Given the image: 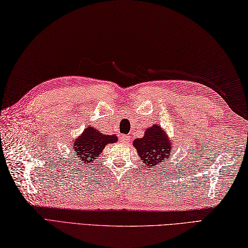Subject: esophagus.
I'll list each match as a JSON object with an SVG mask.
<instances>
[{
    "mask_svg": "<svg viewBox=\"0 0 248 248\" xmlns=\"http://www.w3.org/2000/svg\"><path fill=\"white\" fill-rule=\"evenodd\" d=\"M120 141L123 144H128L129 141H130V138L128 135H121L120 136Z\"/></svg>",
    "mask_w": 248,
    "mask_h": 248,
    "instance_id": "esophagus-1",
    "label": "esophagus"
}]
</instances>
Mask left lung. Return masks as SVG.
Segmentation results:
<instances>
[{
	"label": "left lung",
	"instance_id": "obj_1",
	"mask_svg": "<svg viewBox=\"0 0 248 248\" xmlns=\"http://www.w3.org/2000/svg\"><path fill=\"white\" fill-rule=\"evenodd\" d=\"M133 146L140 160L149 168L156 167L159 170L165 159L170 160L173 155L171 140L168 139L161 125L157 124L146 129L143 138L136 139Z\"/></svg>",
	"mask_w": 248,
	"mask_h": 248
}]
</instances>
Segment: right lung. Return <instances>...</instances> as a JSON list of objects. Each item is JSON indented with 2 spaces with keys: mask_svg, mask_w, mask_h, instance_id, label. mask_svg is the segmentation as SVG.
<instances>
[{
  "mask_svg": "<svg viewBox=\"0 0 248 248\" xmlns=\"http://www.w3.org/2000/svg\"><path fill=\"white\" fill-rule=\"evenodd\" d=\"M117 136L100 133L93 127H88L71 144L72 152L81 163L93 161L103 151L108 144L116 143Z\"/></svg>",
  "mask_w": 248,
  "mask_h": 248,
  "instance_id": "obj_1",
  "label": "right lung"
}]
</instances>
